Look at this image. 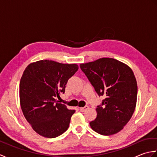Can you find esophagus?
I'll use <instances>...</instances> for the list:
<instances>
[{"mask_svg": "<svg viewBox=\"0 0 157 157\" xmlns=\"http://www.w3.org/2000/svg\"><path fill=\"white\" fill-rule=\"evenodd\" d=\"M88 109V106H84V107H80V108H79V111H82V112H84Z\"/></svg>", "mask_w": 157, "mask_h": 157, "instance_id": "obj_1", "label": "esophagus"}]
</instances>
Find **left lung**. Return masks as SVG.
Here are the masks:
<instances>
[{"instance_id": "1", "label": "left lung", "mask_w": 157, "mask_h": 157, "mask_svg": "<svg viewBox=\"0 0 157 157\" xmlns=\"http://www.w3.org/2000/svg\"><path fill=\"white\" fill-rule=\"evenodd\" d=\"M99 96L106 98L96 110L91 128L103 136L121 131L131 119L136 105L137 82L128 65L112 58H101L79 65Z\"/></svg>"}]
</instances>
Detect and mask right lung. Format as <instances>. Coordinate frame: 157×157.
<instances>
[{
  "label": "right lung",
  "instance_id": "right-lung-1",
  "mask_svg": "<svg viewBox=\"0 0 157 157\" xmlns=\"http://www.w3.org/2000/svg\"><path fill=\"white\" fill-rule=\"evenodd\" d=\"M78 70L77 64L41 60L30 63L23 71L20 105L25 118L39 135L53 138L68 129L75 111L58 103L56 97L65 92L68 79Z\"/></svg>",
  "mask_w": 157,
  "mask_h": 157
}]
</instances>
